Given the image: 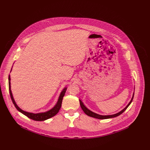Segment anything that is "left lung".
Instances as JSON below:
<instances>
[{
    "label": "left lung",
    "instance_id": "1",
    "mask_svg": "<svg viewBox=\"0 0 150 150\" xmlns=\"http://www.w3.org/2000/svg\"><path fill=\"white\" fill-rule=\"evenodd\" d=\"M134 89H135V87H134ZM134 93H133L132 97V98L131 99L130 102L128 103V104L125 107V108L123 110H122L120 112H118V113H117L115 114H113V115H99V114H98L96 113H95L93 112H92L91 110H89L87 108H86V107H85V105L83 104V103H82V101L81 100V99H79V102H80V105H81V107L82 110L88 116H90V117H93V118L100 119V120L109 119V118H112L117 117L119 116L120 115H121V114H122L123 112H124L126 110V109L128 108V107H129V105L131 104V103H132L133 98H134Z\"/></svg>",
    "mask_w": 150,
    "mask_h": 150
}]
</instances>
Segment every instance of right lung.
Listing matches in <instances>:
<instances>
[{
	"label": "right lung",
	"instance_id": "obj_1",
	"mask_svg": "<svg viewBox=\"0 0 150 150\" xmlns=\"http://www.w3.org/2000/svg\"><path fill=\"white\" fill-rule=\"evenodd\" d=\"M13 68V67H12ZM12 68L11 69L10 73L12 70ZM11 78H10V75H9L8 76V85H9V91H10V96L11 98V100L13 103L15 105V108H16V109L20 112L21 113H22L23 114H24V115H25L26 117H27L28 118H29L30 119H32L33 120L35 121H45L46 120L49 118H51L52 117H53L54 116H55L57 113L59 111V110L61 108L62 106V100H63V96H65V94L66 93V91L67 90V87H65L64 88L60 94V96L59 97L58 101L57 102L56 104L53 107V108L50 109L47 111L44 112H40V113H32V112H26L24 111L23 110L21 109L17 105V104L15 102V99L13 98V94H12V91L11 90Z\"/></svg>",
	"mask_w": 150,
	"mask_h": 150
}]
</instances>
